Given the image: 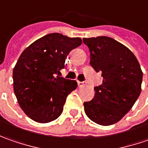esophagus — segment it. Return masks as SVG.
Wrapping results in <instances>:
<instances>
[{
  "mask_svg": "<svg viewBox=\"0 0 148 148\" xmlns=\"http://www.w3.org/2000/svg\"><path fill=\"white\" fill-rule=\"evenodd\" d=\"M85 84H86L85 82H79V81H78V85H79V87H83Z\"/></svg>",
  "mask_w": 148,
  "mask_h": 148,
  "instance_id": "esophagus-1",
  "label": "esophagus"
}]
</instances>
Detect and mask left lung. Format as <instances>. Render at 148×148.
<instances>
[{
    "instance_id": "left-lung-1",
    "label": "left lung",
    "mask_w": 148,
    "mask_h": 148,
    "mask_svg": "<svg viewBox=\"0 0 148 148\" xmlns=\"http://www.w3.org/2000/svg\"><path fill=\"white\" fill-rule=\"evenodd\" d=\"M90 51V64L101 72L102 84L95 87L93 99L84 102V111L101 125L120 121L141 93L143 72L134 53L109 37L84 38Z\"/></svg>"
}]
</instances>
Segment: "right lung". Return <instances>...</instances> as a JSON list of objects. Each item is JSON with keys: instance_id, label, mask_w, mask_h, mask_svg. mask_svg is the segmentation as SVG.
Returning <instances> with one entry per match:
<instances>
[{"instance_id": "add662e5", "label": "right lung", "mask_w": 148, "mask_h": 148, "mask_svg": "<svg viewBox=\"0 0 148 148\" xmlns=\"http://www.w3.org/2000/svg\"><path fill=\"white\" fill-rule=\"evenodd\" d=\"M82 44L80 38L49 33L28 46L13 70L14 92L23 112L38 123L56 120L67 96L77 88L75 80L56 76L65 59Z\"/></svg>"}]
</instances>
